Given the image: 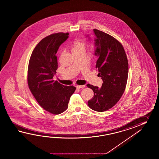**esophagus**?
<instances>
[{"mask_svg": "<svg viewBox=\"0 0 159 159\" xmlns=\"http://www.w3.org/2000/svg\"><path fill=\"white\" fill-rule=\"evenodd\" d=\"M85 87V86L84 85H77L76 86V88L77 89H82V88H84Z\"/></svg>", "mask_w": 159, "mask_h": 159, "instance_id": "esophagus-1", "label": "esophagus"}]
</instances>
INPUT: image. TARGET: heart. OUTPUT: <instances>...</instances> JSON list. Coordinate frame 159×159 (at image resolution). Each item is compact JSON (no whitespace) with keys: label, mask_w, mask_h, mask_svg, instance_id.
<instances>
[{"label":"heart","mask_w":159,"mask_h":159,"mask_svg":"<svg viewBox=\"0 0 159 159\" xmlns=\"http://www.w3.org/2000/svg\"><path fill=\"white\" fill-rule=\"evenodd\" d=\"M86 44L84 41L81 40L75 41L72 45V52H85Z\"/></svg>","instance_id":"obj_1"}]
</instances>
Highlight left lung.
<instances>
[{
    "label": "left lung",
    "mask_w": 159,
    "mask_h": 159,
    "mask_svg": "<svg viewBox=\"0 0 159 159\" xmlns=\"http://www.w3.org/2000/svg\"><path fill=\"white\" fill-rule=\"evenodd\" d=\"M93 31L96 37L94 55L98 57L95 68L103 84L101 88L87 84L94 92L88 106L94 111L103 112L116 105L123 94L127 82L129 64L125 49L118 41L101 30L94 29Z\"/></svg>",
    "instance_id": "left-lung-1"
}]
</instances>
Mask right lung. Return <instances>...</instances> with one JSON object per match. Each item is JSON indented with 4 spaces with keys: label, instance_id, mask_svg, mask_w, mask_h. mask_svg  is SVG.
<instances>
[{
    "label": "right lung",
    "instance_id": "obj_1",
    "mask_svg": "<svg viewBox=\"0 0 159 159\" xmlns=\"http://www.w3.org/2000/svg\"><path fill=\"white\" fill-rule=\"evenodd\" d=\"M68 33L52 34L44 38L34 48L28 69V84L39 104L46 111L60 114L68 107L76 88L66 86L53 80L57 69L56 53L67 40Z\"/></svg>",
    "mask_w": 159,
    "mask_h": 159
}]
</instances>
